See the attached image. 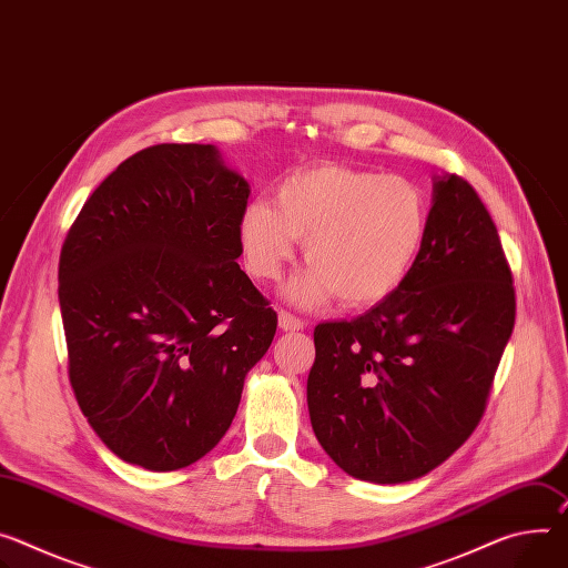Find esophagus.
<instances>
[{
    "mask_svg": "<svg viewBox=\"0 0 568 568\" xmlns=\"http://www.w3.org/2000/svg\"><path fill=\"white\" fill-rule=\"evenodd\" d=\"M278 328L281 331H303V322L298 320V317H292L290 313H285V311H281L278 313Z\"/></svg>",
    "mask_w": 568,
    "mask_h": 568,
    "instance_id": "esophagus-1",
    "label": "esophagus"
}]
</instances>
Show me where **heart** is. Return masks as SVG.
Returning <instances> with one entry per match:
<instances>
[{"mask_svg":"<svg viewBox=\"0 0 568 568\" xmlns=\"http://www.w3.org/2000/svg\"><path fill=\"white\" fill-rule=\"evenodd\" d=\"M430 224L419 185L346 165H317L285 179L267 201H251L237 222L244 265L257 281H274L303 242L311 265L287 287L298 307L333 296L344 307L389 298L409 276Z\"/></svg>","mask_w":568,"mask_h":568,"instance_id":"1","label":"heart"}]
</instances>
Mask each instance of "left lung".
Listing matches in <instances>:
<instances>
[{
    "label": "left lung",
    "mask_w": 568,
    "mask_h": 568,
    "mask_svg": "<svg viewBox=\"0 0 568 568\" xmlns=\"http://www.w3.org/2000/svg\"><path fill=\"white\" fill-rule=\"evenodd\" d=\"M511 272L476 190L433 176L430 224L405 283L315 328L307 409L342 471L376 485L430 474L478 426L514 328Z\"/></svg>",
    "instance_id": "obj_1"
}]
</instances>
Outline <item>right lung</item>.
I'll use <instances>...</instances> for the list:
<instances>
[{"mask_svg":"<svg viewBox=\"0 0 568 568\" xmlns=\"http://www.w3.org/2000/svg\"><path fill=\"white\" fill-rule=\"evenodd\" d=\"M251 190L215 144H156L85 201L59 263L70 383L120 459L176 471L231 428L276 313L235 263Z\"/></svg>","mask_w":568,"mask_h":568,"instance_id":"1","label":"right lung"}]
</instances>
